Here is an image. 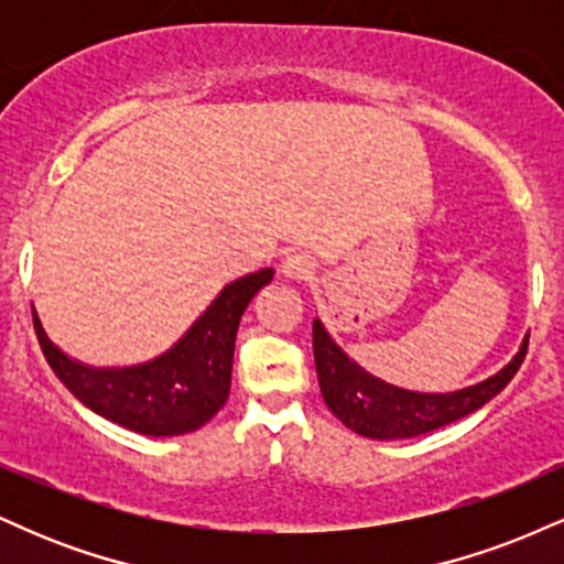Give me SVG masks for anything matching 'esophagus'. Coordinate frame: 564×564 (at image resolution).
I'll list each match as a JSON object with an SVG mask.
<instances>
[{
    "label": "esophagus",
    "instance_id": "esophagus-1",
    "mask_svg": "<svg viewBox=\"0 0 564 564\" xmlns=\"http://www.w3.org/2000/svg\"><path fill=\"white\" fill-rule=\"evenodd\" d=\"M315 270H318V264L310 254H304V251H291L286 254V260L281 262V273L291 278V281H310V278L315 275Z\"/></svg>",
    "mask_w": 564,
    "mask_h": 564
}]
</instances>
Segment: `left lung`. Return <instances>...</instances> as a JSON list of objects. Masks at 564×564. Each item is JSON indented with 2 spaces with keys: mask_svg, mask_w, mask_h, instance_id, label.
Masks as SVG:
<instances>
[{
  "mask_svg": "<svg viewBox=\"0 0 564 564\" xmlns=\"http://www.w3.org/2000/svg\"><path fill=\"white\" fill-rule=\"evenodd\" d=\"M313 352L323 400L332 408L334 416L347 430L364 437L400 440L440 430L496 398L520 371L528 352V339L522 341L520 352L511 358V364L503 366L496 377L467 387V390L445 394L400 390V387L371 377L355 360L347 358L345 349L328 336L321 321H313Z\"/></svg>",
  "mask_w": 564,
  "mask_h": 564,
  "instance_id": "1",
  "label": "left lung"
}]
</instances>
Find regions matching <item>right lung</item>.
Returning <instances> with one entry per match:
<instances>
[{
  "instance_id": "right-lung-1",
  "label": "right lung",
  "mask_w": 564,
  "mask_h": 564,
  "mask_svg": "<svg viewBox=\"0 0 564 564\" xmlns=\"http://www.w3.org/2000/svg\"><path fill=\"white\" fill-rule=\"evenodd\" d=\"M270 281L273 268L232 281L177 345L148 364L127 368H93L70 360L44 334L34 307L31 313L44 358L76 400L140 435L170 437L198 430L225 405L238 323L257 291Z\"/></svg>"
}]
</instances>
